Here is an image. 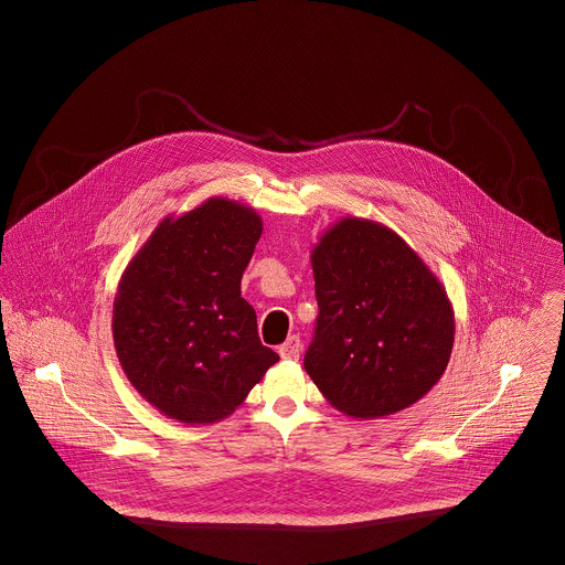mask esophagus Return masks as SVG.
I'll return each mask as SVG.
<instances>
[{"label": "esophagus", "mask_w": 565, "mask_h": 565, "mask_svg": "<svg viewBox=\"0 0 565 565\" xmlns=\"http://www.w3.org/2000/svg\"><path fill=\"white\" fill-rule=\"evenodd\" d=\"M279 355L284 360H298L300 355V339L298 337H290L281 348H279Z\"/></svg>", "instance_id": "34e87169"}]
</instances>
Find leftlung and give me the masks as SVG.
Masks as SVG:
<instances>
[{
  "instance_id": "8db88e82",
  "label": "left lung",
  "mask_w": 565,
  "mask_h": 565,
  "mask_svg": "<svg viewBox=\"0 0 565 565\" xmlns=\"http://www.w3.org/2000/svg\"><path fill=\"white\" fill-rule=\"evenodd\" d=\"M318 323L305 371L360 419L394 415L445 373L456 316L438 277L392 228L341 217L311 249Z\"/></svg>"
}]
</instances>
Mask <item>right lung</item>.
I'll return each instance as SVG.
<instances>
[{"mask_svg": "<svg viewBox=\"0 0 565 565\" xmlns=\"http://www.w3.org/2000/svg\"><path fill=\"white\" fill-rule=\"evenodd\" d=\"M263 235L254 207L212 196L167 215L118 281L111 334L146 403L189 426L233 415L279 360L242 298L243 270Z\"/></svg>", "mask_w": 565, "mask_h": 565, "instance_id": "right-lung-1", "label": "right lung"}]
</instances>
